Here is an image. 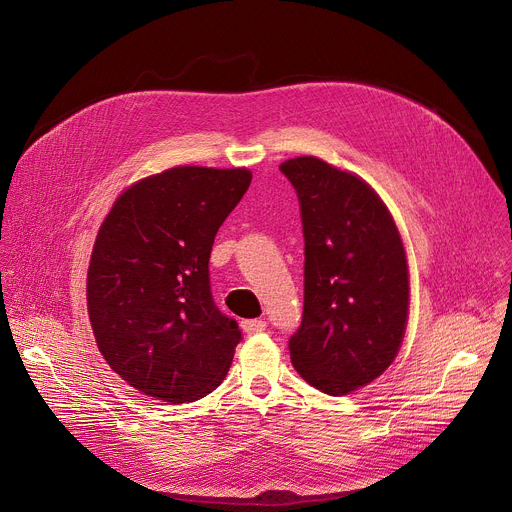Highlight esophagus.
<instances>
[{
	"mask_svg": "<svg viewBox=\"0 0 512 512\" xmlns=\"http://www.w3.org/2000/svg\"><path fill=\"white\" fill-rule=\"evenodd\" d=\"M241 326H243L245 334H249V336H251V334H259V332H263V330L267 328L265 320H243Z\"/></svg>",
	"mask_w": 512,
	"mask_h": 512,
	"instance_id": "1",
	"label": "esophagus"
}]
</instances>
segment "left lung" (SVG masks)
I'll use <instances>...</instances> for the list:
<instances>
[{"label":"left lung","mask_w":512,"mask_h":512,"mask_svg":"<svg viewBox=\"0 0 512 512\" xmlns=\"http://www.w3.org/2000/svg\"><path fill=\"white\" fill-rule=\"evenodd\" d=\"M304 231V316L291 364L328 395L369 385L395 360L409 312V271L383 200L314 156L287 160Z\"/></svg>","instance_id":"left-lung-1"}]
</instances>
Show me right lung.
<instances>
[{"instance_id":"1","label":"right lung","mask_w":512,"mask_h":512,"mask_svg":"<svg viewBox=\"0 0 512 512\" xmlns=\"http://www.w3.org/2000/svg\"><path fill=\"white\" fill-rule=\"evenodd\" d=\"M251 178L245 168H170L127 188L99 229L91 326L109 367L143 395L192 403L229 373L241 330L212 300L208 261Z\"/></svg>"}]
</instances>
